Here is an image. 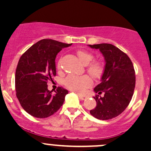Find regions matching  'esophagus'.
Returning <instances> with one entry per match:
<instances>
[{"instance_id": "obj_1", "label": "esophagus", "mask_w": 151, "mask_h": 151, "mask_svg": "<svg viewBox=\"0 0 151 151\" xmlns=\"http://www.w3.org/2000/svg\"><path fill=\"white\" fill-rule=\"evenodd\" d=\"M78 96H79V97L81 100H85L86 99V96H83V95H81V94H78Z\"/></svg>"}]
</instances>
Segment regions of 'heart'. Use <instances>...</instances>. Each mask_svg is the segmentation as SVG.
Wrapping results in <instances>:
<instances>
[{"label": "heart", "mask_w": 151, "mask_h": 151, "mask_svg": "<svg viewBox=\"0 0 151 151\" xmlns=\"http://www.w3.org/2000/svg\"><path fill=\"white\" fill-rule=\"evenodd\" d=\"M77 55L83 65H87V72L94 79H100L104 72V65L101 62L95 60L91 52L84 50H78ZM58 68H60V64L58 63ZM64 84L68 89L77 93H83L87 88L92 84V80L89 76H77L70 74L66 77Z\"/></svg>", "instance_id": "b5f03b06"}]
</instances>
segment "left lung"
<instances>
[{
    "label": "left lung",
    "instance_id": "left-lung-1",
    "mask_svg": "<svg viewBox=\"0 0 151 151\" xmlns=\"http://www.w3.org/2000/svg\"><path fill=\"white\" fill-rule=\"evenodd\" d=\"M89 46L99 50L106 61L101 82L93 89L98 93L93 96L96 106L90 114L100 120H109L120 115L132 99L136 85L134 67L129 57L113 45ZM102 93L104 96L101 97Z\"/></svg>",
    "mask_w": 151,
    "mask_h": 151
}]
</instances>
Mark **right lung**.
I'll list each match as a JSON object with an SVG mask.
<instances>
[{
	"label": "right lung",
	"instance_id": "right-lung-1",
	"mask_svg": "<svg viewBox=\"0 0 151 151\" xmlns=\"http://www.w3.org/2000/svg\"><path fill=\"white\" fill-rule=\"evenodd\" d=\"M72 45L43 39L20 57L15 71L16 96L22 109L32 116L49 117L63 104L68 91L59 86L52 93L47 89V84L56 76L55 58L58 53Z\"/></svg>",
	"mask_w": 151,
	"mask_h": 151
}]
</instances>
